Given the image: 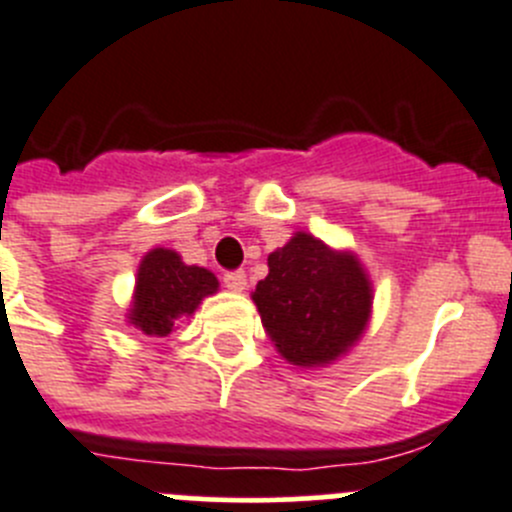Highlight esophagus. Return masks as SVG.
Wrapping results in <instances>:
<instances>
[{
  "mask_svg": "<svg viewBox=\"0 0 512 512\" xmlns=\"http://www.w3.org/2000/svg\"><path fill=\"white\" fill-rule=\"evenodd\" d=\"M224 288L232 290V293H245L247 290V275L242 270L224 272Z\"/></svg>",
  "mask_w": 512,
  "mask_h": 512,
  "instance_id": "obj_1",
  "label": "esophagus"
}]
</instances>
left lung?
I'll return each mask as SVG.
<instances>
[{"instance_id": "obj_1", "label": "left lung", "mask_w": 512, "mask_h": 512, "mask_svg": "<svg viewBox=\"0 0 512 512\" xmlns=\"http://www.w3.org/2000/svg\"><path fill=\"white\" fill-rule=\"evenodd\" d=\"M267 267L252 300L288 364L300 369L333 364L364 336L374 290L353 252L295 232L288 245L270 252Z\"/></svg>"}]
</instances>
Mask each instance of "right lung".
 I'll use <instances>...</instances> for the list:
<instances>
[{
    "label": "right lung",
    "instance_id": "right-lung-1",
    "mask_svg": "<svg viewBox=\"0 0 512 512\" xmlns=\"http://www.w3.org/2000/svg\"><path fill=\"white\" fill-rule=\"evenodd\" d=\"M217 288L214 272L186 265L179 252L156 247L138 265L128 323L148 338H166L181 318H189Z\"/></svg>",
    "mask_w": 512,
    "mask_h": 512
}]
</instances>
